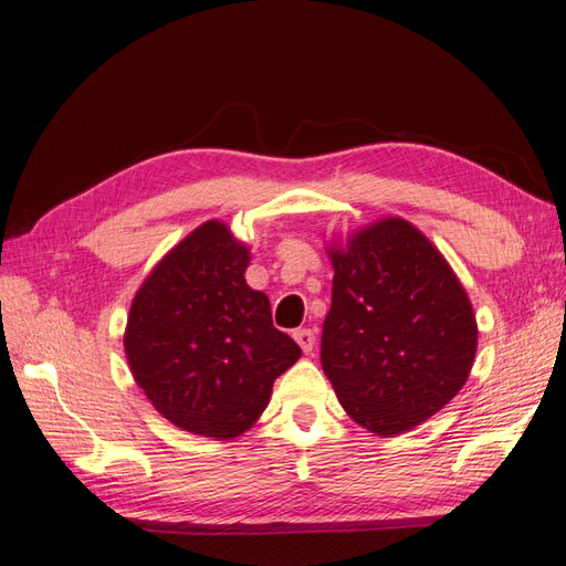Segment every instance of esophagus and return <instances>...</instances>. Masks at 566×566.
<instances>
[{
  "label": "esophagus",
  "mask_w": 566,
  "mask_h": 566,
  "mask_svg": "<svg viewBox=\"0 0 566 566\" xmlns=\"http://www.w3.org/2000/svg\"><path fill=\"white\" fill-rule=\"evenodd\" d=\"M293 337H295V342L302 347L304 354H312V352H314V345H316V333H314V331H310V328H297V331L293 333Z\"/></svg>",
  "instance_id": "34e87169"
}]
</instances>
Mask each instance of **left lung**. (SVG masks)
<instances>
[{
    "label": "left lung",
    "mask_w": 566,
    "mask_h": 566,
    "mask_svg": "<svg viewBox=\"0 0 566 566\" xmlns=\"http://www.w3.org/2000/svg\"><path fill=\"white\" fill-rule=\"evenodd\" d=\"M333 304L321 366L342 408L391 437L432 418L465 385L476 321L441 252L406 219L389 217L331 248Z\"/></svg>",
    "instance_id": "8db88e82"
}]
</instances>
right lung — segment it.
<instances>
[{
    "instance_id": "right-lung-1",
    "label": "right lung",
    "mask_w": 566,
    "mask_h": 566,
    "mask_svg": "<svg viewBox=\"0 0 566 566\" xmlns=\"http://www.w3.org/2000/svg\"><path fill=\"white\" fill-rule=\"evenodd\" d=\"M250 250L205 221L136 293L125 354L136 385L186 432L233 439L262 416L273 380L302 349L273 328L269 297L245 283Z\"/></svg>"
}]
</instances>
